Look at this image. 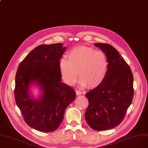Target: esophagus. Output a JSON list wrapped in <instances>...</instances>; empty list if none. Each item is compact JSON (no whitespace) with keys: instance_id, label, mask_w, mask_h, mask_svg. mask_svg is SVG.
<instances>
[{"instance_id":"1","label":"esophagus","mask_w":148,"mask_h":148,"mask_svg":"<svg viewBox=\"0 0 148 148\" xmlns=\"http://www.w3.org/2000/svg\"><path fill=\"white\" fill-rule=\"evenodd\" d=\"M76 95H81V92L80 91V90H76Z\"/></svg>"}]
</instances>
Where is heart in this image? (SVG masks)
Listing matches in <instances>:
<instances>
[{
    "label": "heart",
    "mask_w": 148,
    "mask_h": 148,
    "mask_svg": "<svg viewBox=\"0 0 148 148\" xmlns=\"http://www.w3.org/2000/svg\"><path fill=\"white\" fill-rule=\"evenodd\" d=\"M65 58L59 61V69L65 82L74 84L78 79L81 86L94 88L103 82L108 71V62L106 54L87 47L73 48ZM79 72H77V71Z\"/></svg>",
    "instance_id": "obj_1"
}]
</instances>
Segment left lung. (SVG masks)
<instances>
[{
    "mask_svg": "<svg viewBox=\"0 0 148 148\" xmlns=\"http://www.w3.org/2000/svg\"><path fill=\"white\" fill-rule=\"evenodd\" d=\"M105 53L108 67L103 82L86 94L89 106L85 119L90 128L113 129L123 120L134 97V77L129 65L111 45L96 43Z\"/></svg>",
    "mask_w": 148,
    "mask_h": 148,
    "instance_id": "obj_1",
    "label": "left lung"
}]
</instances>
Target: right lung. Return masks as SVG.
I'll return each instance as SVG.
<instances>
[{
	"label": "right lung",
	"mask_w": 148,
	"mask_h": 148,
	"mask_svg": "<svg viewBox=\"0 0 148 148\" xmlns=\"http://www.w3.org/2000/svg\"><path fill=\"white\" fill-rule=\"evenodd\" d=\"M66 49L62 43L39 45L18 68L15 101L25 123L40 132L56 130L63 121L65 109L75 99L74 89L61 79L59 61ZM32 85L40 90L37 99L30 94Z\"/></svg>",
	"instance_id": "right-lung-1"
}]
</instances>
